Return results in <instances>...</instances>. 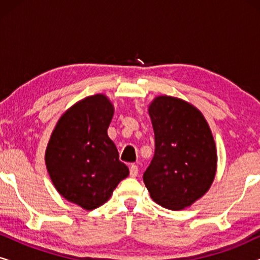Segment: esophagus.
<instances>
[{"label":"esophagus","mask_w":260,"mask_h":260,"mask_svg":"<svg viewBox=\"0 0 260 260\" xmlns=\"http://www.w3.org/2000/svg\"><path fill=\"white\" fill-rule=\"evenodd\" d=\"M137 175H138V167L136 165H131L130 166V176L136 177Z\"/></svg>","instance_id":"esophagus-1"}]
</instances>
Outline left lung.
<instances>
[{
	"instance_id": "1",
	"label": "left lung",
	"mask_w": 260,
	"mask_h": 260,
	"mask_svg": "<svg viewBox=\"0 0 260 260\" xmlns=\"http://www.w3.org/2000/svg\"><path fill=\"white\" fill-rule=\"evenodd\" d=\"M155 154L143 174L152 200L179 211L209 189L216 172V149L205 117L179 98L159 95L149 108Z\"/></svg>"
}]
</instances>
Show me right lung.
I'll return each instance as SVG.
<instances>
[{"label": "right lung", "mask_w": 260, "mask_h": 260, "mask_svg": "<svg viewBox=\"0 0 260 260\" xmlns=\"http://www.w3.org/2000/svg\"><path fill=\"white\" fill-rule=\"evenodd\" d=\"M113 106L104 94L78 102L61 116L46 149V167L56 190L87 211L112 195L129 168L108 136Z\"/></svg>", "instance_id": "add662e5"}]
</instances>
